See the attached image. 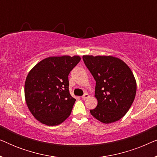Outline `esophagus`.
<instances>
[{
	"instance_id": "obj_1",
	"label": "esophagus",
	"mask_w": 157,
	"mask_h": 157,
	"mask_svg": "<svg viewBox=\"0 0 157 157\" xmlns=\"http://www.w3.org/2000/svg\"><path fill=\"white\" fill-rule=\"evenodd\" d=\"M89 97V95L88 94H85L84 95H83V96H82V99L83 100H85V99H86V98H88Z\"/></svg>"
}]
</instances>
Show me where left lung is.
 <instances>
[{
  "instance_id": "left-lung-1",
  "label": "left lung",
  "mask_w": 157,
  "mask_h": 157,
  "mask_svg": "<svg viewBox=\"0 0 157 157\" xmlns=\"http://www.w3.org/2000/svg\"><path fill=\"white\" fill-rule=\"evenodd\" d=\"M96 81L98 104L90 113L104 124L119 121L129 110L136 92V82L130 68L111 56H83Z\"/></svg>"
}]
</instances>
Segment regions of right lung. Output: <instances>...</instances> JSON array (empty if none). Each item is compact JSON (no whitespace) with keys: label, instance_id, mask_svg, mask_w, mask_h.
Returning a JSON list of instances; mask_svg holds the SVG:
<instances>
[{"label":"right lung","instance_id":"1","mask_svg":"<svg viewBox=\"0 0 157 157\" xmlns=\"http://www.w3.org/2000/svg\"><path fill=\"white\" fill-rule=\"evenodd\" d=\"M81 61L78 56H51L30 71L25 82V99L40 123L56 126L71 113L76 99L69 92L68 74Z\"/></svg>","mask_w":157,"mask_h":157}]
</instances>
